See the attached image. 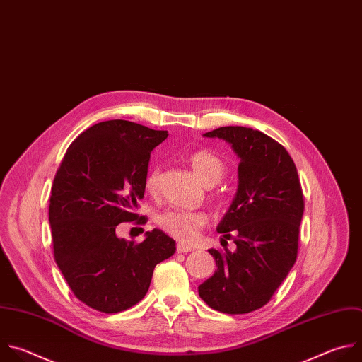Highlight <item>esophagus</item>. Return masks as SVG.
I'll return each instance as SVG.
<instances>
[{"instance_id":"esophagus-1","label":"esophagus","mask_w":362,"mask_h":362,"mask_svg":"<svg viewBox=\"0 0 362 362\" xmlns=\"http://www.w3.org/2000/svg\"><path fill=\"white\" fill-rule=\"evenodd\" d=\"M191 251H194L192 247H188V245H184V244L177 245V252H180V254H187V252H191Z\"/></svg>"}]
</instances>
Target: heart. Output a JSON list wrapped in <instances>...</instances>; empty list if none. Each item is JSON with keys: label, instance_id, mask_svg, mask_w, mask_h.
<instances>
[{"label": "heart", "instance_id": "1", "mask_svg": "<svg viewBox=\"0 0 362 362\" xmlns=\"http://www.w3.org/2000/svg\"><path fill=\"white\" fill-rule=\"evenodd\" d=\"M189 163L195 175L205 187L216 185L226 174V164L223 160L208 151H197L192 154ZM146 187L151 194L158 191L160 170H153L148 174ZM157 223L167 234L173 235L178 241L194 244L198 240L201 230L208 223V215L202 211L167 209L158 215Z\"/></svg>", "mask_w": 362, "mask_h": 362}]
</instances>
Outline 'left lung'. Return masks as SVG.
Wrapping results in <instances>:
<instances>
[{"label":"left lung","mask_w":362,"mask_h":362,"mask_svg":"<svg viewBox=\"0 0 362 362\" xmlns=\"http://www.w3.org/2000/svg\"><path fill=\"white\" fill-rule=\"evenodd\" d=\"M204 136L224 139L240 158L235 197L216 227L237 250H208L216 269L198 294L212 310L247 314L271 300L297 259L303 189L290 154L264 132L221 127Z\"/></svg>","instance_id":"8db88e82"}]
</instances>
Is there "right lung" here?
I'll return each mask as SVG.
<instances>
[{"mask_svg":"<svg viewBox=\"0 0 362 362\" xmlns=\"http://www.w3.org/2000/svg\"><path fill=\"white\" fill-rule=\"evenodd\" d=\"M167 136L124 119L98 122L74 139L55 174L48 209L54 258L71 291L97 311L139 303L156 265L175 252V241L157 228L141 244L115 233L121 223H146L135 209L151 151Z\"/></svg>","mask_w":362,"mask_h":362,"instance_id":"add662e5","label":"right lung"}]
</instances>
